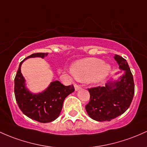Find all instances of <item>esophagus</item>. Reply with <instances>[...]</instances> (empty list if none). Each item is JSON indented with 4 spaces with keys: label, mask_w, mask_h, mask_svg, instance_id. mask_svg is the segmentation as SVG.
Here are the masks:
<instances>
[{
    "label": "esophagus",
    "mask_w": 147,
    "mask_h": 147,
    "mask_svg": "<svg viewBox=\"0 0 147 147\" xmlns=\"http://www.w3.org/2000/svg\"><path fill=\"white\" fill-rule=\"evenodd\" d=\"M74 86H75V91H77V90H79V89H80V88H81V86H80V85L77 84H75Z\"/></svg>",
    "instance_id": "34e87169"
}]
</instances>
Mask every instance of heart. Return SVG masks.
<instances>
[{
    "label": "heart",
    "instance_id": "heart-1",
    "mask_svg": "<svg viewBox=\"0 0 147 147\" xmlns=\"http://www.w3.org/2000/svg\"><path fill=\"white\" fill-rule=\"evenodd\" d=\"M110 70L111 67L109 64L95 58L77 61L71 67V72L77 79L93 83L104 81Z\"/></svg>",
    "mask_w": 147,
    "mask_h": 147
}]
</instances>
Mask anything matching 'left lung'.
<instances>
[{"label": "left lung", "mask_w": 147, "mask_h": 147, "mask_svg": "<svg viewBox=\"0 0 147 147\" xmlns=\"http://www.w3.org/2000/svg\"><path fill=\"white\" fill-rule=\"evenodd\" d=\"M114 59L125 73L118 81L105 86L88 88L90 100L85 108L88 116L98 121H110L123 114L130 107L135 93L133 74L126 60L119 55Z\"/></svg>", "instance_id": "left-lung-1"}]
</instances>
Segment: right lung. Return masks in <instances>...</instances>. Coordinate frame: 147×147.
<instances>
[{
  "label": "right lung",
  "instance_id": "1",
  "mask_svg": "<svg viewBox=\"0 0 147 147\" xmlns=\"http://www.w3.org/2000/svg\"><path fill=\"white\" fill-rule=\"evenodd\" d=\"M47 53L31 54L20 63L14 78V95L19 109L28 118L40 123L54 121L60 114L65 98L75 91L73 85L65 86L59 81L51 82L46 91L39 94L30 93L24 86L21 65L24 60L32 57L44 58Z\"/></svg>",
  "mask_w": 147,
  "mask_h": 147
}]
</instances>
